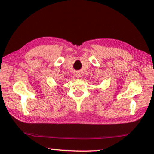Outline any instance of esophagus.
I'll list each match as a JSON object with an SVG mask.
<instances>
[{"label":"esophagus","instance_id":"34e87169","mask_svg":"<svg viewBox=\"0 0 154 154\" xmlns=\"http://www.w3.org/2000/svg\"><path fill=\"white\" fill-rule=\"evenodd\" d=\"M76 77H77V78H79V77H80V75H79V73H77V74H76Z\"/></svg>","mask_w":154,"mask_h":154}]
</instances>
